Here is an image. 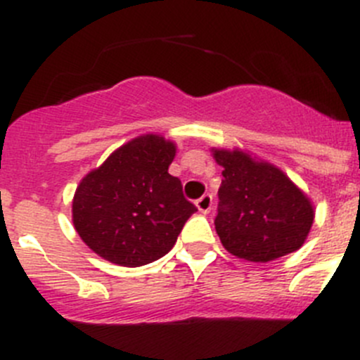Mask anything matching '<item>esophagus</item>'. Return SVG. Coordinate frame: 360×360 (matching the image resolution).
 <instances>
[{
  "label": "esophagus",
  "mask_w": 360,
  "mask_h": 360,
  "mask_svg": "<svg viewBox=\"0 0 360 360\" xmlns=\"http://www.w3.org/2000/svg\"><path fill=\"white\" fill-rule=\"evenodd\" d=\"M212 205H213V195L212 194L201 195V198L195 201V206H198V210L201 213H208L210 210H212Z\"/></svg>",
  "instance_id": "34e87169"
}]
</instances>
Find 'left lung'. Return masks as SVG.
Segmentation results:
<instances>
[{
	"mask_svg": "<svg viewBox=\"0 0 360 360\" xmlns=\"http://www.w3.org/2000/svg\"><path fill=\"white\" fill-rule=\"evenodd\" d=\"M224 168L215 229L224 248L250 262L296 252L311 229L313 205L282 169L243 150H213Z\"/></svg>",
	"mask_w": 360,
	"mask_h": 360,
	"instance_id": "8db88e82",
	"label": "left lung"
}]
</instances>
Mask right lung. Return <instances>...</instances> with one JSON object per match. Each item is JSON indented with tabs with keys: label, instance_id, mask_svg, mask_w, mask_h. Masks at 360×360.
Returning <instances> with one entry per match:
<instances>
[{
	"label": "right lung",
	"instance_id": "right-lung-1",
	"mask_svg": "<svg viewBox=\"0 0 360 360\" xmlns=\"http://www.w3.org/2000/svg\"><path fill=\"white\" fill-rule=\"evenodd\" d=\"M173 141L143 134L117 148L75 191L73 226L92 252L127 268L168 254L188 217L181 181L168 173Z\"/></svg>",
	"mask_w": 360,
	"mask_h": 360
}]
</instances>
